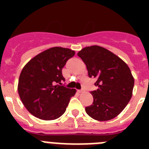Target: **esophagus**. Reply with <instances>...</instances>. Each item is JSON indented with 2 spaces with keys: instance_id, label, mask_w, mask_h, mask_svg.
Listing matches in <instances>:
<instances>
[{
  "instance_id": "esophagus-1",
  "label": "esophagus",
  "mask_w": 149,
  "mask_h": 149,
  "mask_svg": "<svg viewBox=\"0 0 149 149\" xmlns=\"http://www.w3.org/2000/svg\"><path fill=\"white\" fill-rule=\"evenodd\" d=\"M77 91H78V93H84V89H79V90H77Z\"/></svg>"
}]
</instances>
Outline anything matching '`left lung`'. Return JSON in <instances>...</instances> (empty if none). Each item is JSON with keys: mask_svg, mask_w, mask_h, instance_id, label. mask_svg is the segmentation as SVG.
Segmentation results:
<instances>
[{"mask_svg": "<svg viewBox=\"0 0 149 149\" xmlns=\"http://www.w3.org/2000/svg\"><path fill=\"white\" fill-rule=\"evenodd\" d=\"M86 64L89 77L97 79L92 91L93 104L86 113L98 121L113 119L125 109L132 96L134 78L128 65L119 56L98 45L84 48L77 53Z\"/></svg>", "mask_w": 149, "mask_h": 149, "instance_id": "obj_1", "label": "left lung"}]
</instances>
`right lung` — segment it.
Returning <instances> with one entry per match:
<instances>
[{
  "label": "right lung",
  "instance_id": "right-lung-1",
  "mask_svg": "<svg viewBox=\"0 0 149 149\" xmlns=\"http://www.w3.org/2000/svg\"><path fill=\"white\" fill-rule=\"evenodd\" d=\"M74 54L69 48L54 47L34 56L24 65L18 79V92L33 116L54 120L65 113L76 89L61 86L65 80L62 69Z\"/></svg>",
  "mask_w": 149,
  "mask_h": 149
}]
</instances>
